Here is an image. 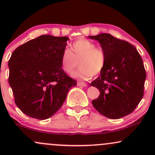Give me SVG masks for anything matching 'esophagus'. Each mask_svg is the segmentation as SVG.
Returning <instances> with one entry per match:
<instances>
[{"mask_svg":"<svg viewBox=\"0 0 155 155\" xmlns=\"http://www.w3.org/2000/svg\"><path fill=\"white\" fill-rule=\"evenodd\" d=\"M77 84L79 85V86H82V87H87V84L86 83L82 82V81H78Z\"/></svg>","mask_w":155,"mask_h":155,"instance_id":"obj_1","label":"esophagus"}]
</instances>
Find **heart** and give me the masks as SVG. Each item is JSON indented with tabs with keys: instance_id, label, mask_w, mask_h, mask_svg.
Segmentation results:
<instances>
[{
	"instance_id": "1",
	"label": "heart",
	"mask_w": 155,
	"mask_h": 155,
	"mask_svg": "<svg viewBox=\"0 0 155 155\" xmlns=\"http://www.w3.org/2000/svg\"><path fill=\"white\" fill-rule=\"evenodd\" d=\"M79 65V70L74 76L89 79L92 75L100 74L106 63V55L104 49L95 47V44L87 38H79L71 44L68 51H64L61 57L63 71L68 74L74 73Z\"/></svg>"
}]
</instances>
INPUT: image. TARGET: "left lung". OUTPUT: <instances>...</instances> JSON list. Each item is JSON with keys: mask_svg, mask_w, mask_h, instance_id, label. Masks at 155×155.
I'll return each mask as SVG.
<instances>
[{"mask_svg": "<svg viewBox=\"0 0 155 155\" xmlns=\"http://www.w3.org/2000/svg\"><path fill=\"white\" fill-rule=\"evenodd\" d=\"M98 41L106 55L101 75L90 83L100 91L92 101L99 113L120 119L134 111L143 96L146 71L143 60L133 44L109 33L89 36Z\"/></svg>", "mask_w": 155, "mask_h": 155, "instance_id": "8db88e82", "label": "left lung"}]
</instances>
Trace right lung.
<instances>
[{
	"mask_svg": "<svg viewBox=\"0 0 155 155\" xmlns=\"http://www.w3.org/2000/svg\"><path fill=\"white\" fill-rule=\"evenodd\" d=\"M66 36L42 35L15 49L8 61V83L15 104L27 116L47 120L63 106L75 79L62 68Z\"/></svg>",
	"mask_w": 155,
	"mask_h": 155,
	"instance_id": "1",
	"label": "right lung"
}]
</instances>
